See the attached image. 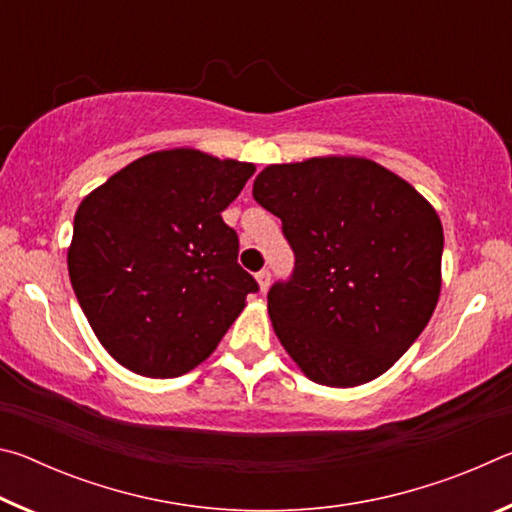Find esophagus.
Masks as SVG:
<instances>
[{"label":"esophagus","instance_id":"obj_1","mask_svg":"<svg viewBox=\"0 0 512 512\" xmlns=\"http://www.w3.org/2000/svg\"><path fill=\"white\" fill-rule=\"evenodd\" d=\"M255 280H257V287H259V291H262V293H266L268 287H271V273H268V271H259L255 275Z\"/></svg>","mask_w":512,"mask_h":512}]
</instances>
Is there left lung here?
Returning a JSON list of instances; mask_svg holds the SVG:
<instances>
[{"label":"left lung","instance_id":"obj_1","mask_svg":"<svg viewBox=\"0 0 512 512\" xmlns=\"http://www.w3.org/2000/svg\"><path fill=\"white\" fill-rule=\"evenodd\" d=\"M255 201L296 253L268 316L302 375L354 388L384 375L427 327L443 287V223L418 189L375 160L320 155L268 164Z\"/></svg>","mask_w":512,"mask_h":512}]
</instances>
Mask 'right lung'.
I'll list each match as a JSON object with an SVG mask.
<instances>
[{"label": "right lung", "mask_w": 512, "mask_h": 512, "mask_svg": "<svg viewBox=\"0 0 512 512\" xmlns=\"http://www.w3.org/2000/svg\"><path fill=\"white\" fill-rule=\"evenodd\" d=\"M253 173V162L178 146L133 160L81 201L69 280L99 343L135 375L194 370L257 291L221 219Z\"/></svg>", "instance_id": "obj_1"}]
</instances>
